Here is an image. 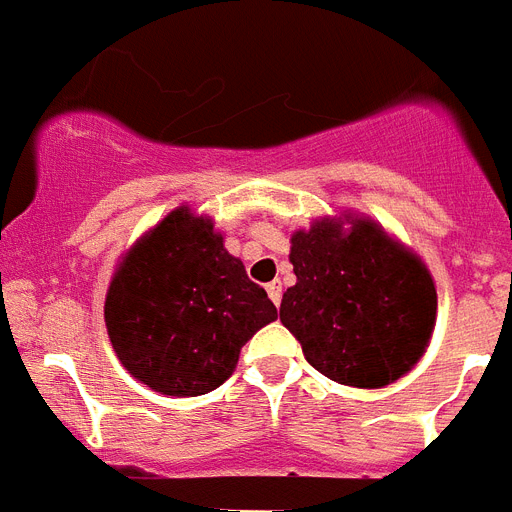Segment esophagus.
Segmentation results:
<instances>
[{
	"label": "esophagus",
	"mask_w": 512,
	"mask_h": 512,
	"mask_svg": "<svg viewBox=\"0 0 512 512\" xmlns=\"http://www.w3.org/2000/svg\"><path fill=\"white\" fill-rule=\"evenodd\" d=\"M267 293H269V298H272V304L280 306V301H282V285H280V282H269Z\"/></svg>",
	"instance_id": "obj_1"
}]
</instances>
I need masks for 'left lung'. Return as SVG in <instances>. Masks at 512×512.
<instances>
[{"label": "left lung", "instance_id": "obj_1", "mask_svg": "<svg viewBox=\"0 0 512 512\" xmlns=\"http://www.w3.org/2000/svg\"><path fill=\"white\" fill-rule=\"evenodd\" d=\"M296 285L280 320L306 362L354 388H383L418 365L436 325V285L418 253L370 216H320L290 235Z\"/></svg>", "mask_w": 512, "mask_h": 512}]
</instances>
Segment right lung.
Wrapping results in <instances>:
<instances>
[{"label":"right lung","mask_w":512,"mask_h":512,"mask_svg":"<svg viewBox=\"0 0 512 512\" xmlns=\"http://www.w3.org/2000/svg\"><path fill=\"white\" fill-rule=\"evenodd\" d=\"M277 320L211 216L174 208L116 264L105 327L118 362L163 396H200L230 378L240 349Z\"/></svg>","instance_id":"1"}]
</instances>
